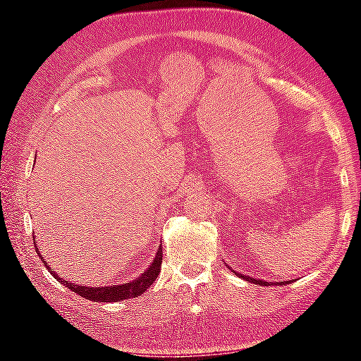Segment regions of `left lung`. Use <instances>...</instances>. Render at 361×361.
<instances>
[{
  "label": "left lung",
  "mask_w": 361,
  "mask_h": 361,
  "mask_svg": "<svg viewBox=\"0 0 361 361\" xmlns=\"http://www.w3.org/2000/svg\"><path fill=\"white\" fill-rule=\"evenodd\" d=\"M239 277H242V279H245L247 282H252V283H258V285H269L267 282H264V280H256V279H252V277H248V276H242V274H239ZM283 282H277V285H282ZM288 283V282H286Z\"/></svg>",
  "instance_id": "left-lung-1"
}]
</instances>
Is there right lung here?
I'll use <instances>...</instances> for the list:
<instances>
[{"instance_id": "add662e5", "label": "right lung", "mask_w": 361, "mask_h": 361, "mask_svg": "<svg viewBox=\"0 0 361 361\" xmlns=\"http://www.w3.org/2000/svg\"><path fill=\"white\" fill-rule=\"evenodd\" d=\"M33 243H35V250L38 252L36 242H33ZM38 256L41 258V261L44 262L47 271L51 272L60 283L68 286V290L75 291L76 295L82 296L85 299H90V301H94V302H118V301H124V299L137 298L140 295H143V293L148 290L152 283H154V280L157 279L159 272H161V264H162V248L159 247L154 259H152L149 267L146 269V271L138 279L132 280V282L122 283V285H113V286H84V285L68 283L66 280L60 277L52 267H49L47 262L42 259L39 252H38Z\"/></svg>"}]
</instances>
